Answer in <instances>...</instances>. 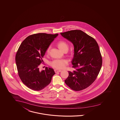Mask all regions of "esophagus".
Masks as SVG:
<instances>
[{
  "instance_id": "34e87169",
  "label": "esophagus",
  "mask_w": 120,
  "mask_h": 120,
  "mask_svg": "<svg viewBox=\"0 0 120 120\" xmlns=\"http://www.w3.org/2000/svg\"><path fill=\"white\" fill-rule=\"evenodd\" d=\"M62 71L61 70H58V69H55V72L56 73H58V72H61Z\"/></svg>"
}]
</instances>
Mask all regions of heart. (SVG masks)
I'll return each instance as SVG.
<instances>
[{
    "mask_svg": "<svg viewBox=\"0 0 120 120\" xmlns=\"http://www.w3.org/2000/svg\"><path fill=\"white\" fill-rule=\"evenodd\" d=\"M57 45L58 48L62 51L68 50V44L64 40L58 41L57 43ZM50 50V47H48L46 50V53L49 54ZM68 63V61L65 59H55L50 63V65L53 68L57 69H62L65 67Z\"/></svg>",
    "mask_w": 120,
    "mask_h": 120,
    "instance_id": "b5f03b06",
    "label": "heart"
}]
</instances>
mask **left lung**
<instances>
[{"label":"left lung","mask_w":120,"mask_h":120,"mask_svg":"<svg viewBox=\"0 0 120 120\" xmlns=\"http://www.w3.org/2000/svg\"><path fill=\"white\" fill-rule=\"evenodd\" d=\"M74 46L71 63L75 70L68 71L65 80L73 90L79 91L90 86L98 75L102 65V57L98 44L94 39L80 30L60 33Z\"/></svg>","instance_id":"obj_1"}]
</instances>
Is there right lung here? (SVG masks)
<instances>
[{"label": "right lung", "mask_w": 120, "mask_h": 120, "mask_svg": "<svg viewBox=\"0 0 120 120\" xmlns=\"http://www.w3.org/2000/svg\"><path fill=\"white\" fill-rule=\"evenodd\" d=\"M58 34L39 33L28 36L22 42L15 56V61L20 78L30 89L40 91L50 83L55 74L52 68L46 67L40 71L39 66L46 50Z\"/></svg>", "instance_id": "add662e5"}]
</instances>
